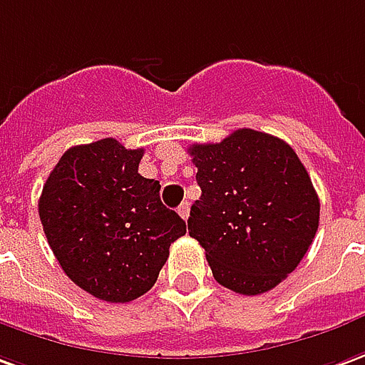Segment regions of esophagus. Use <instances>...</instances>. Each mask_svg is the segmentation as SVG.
I'll use <instances>...</instances> for the list:
<instances>
[{
  "label": "esophagus",
  "instance_id": "34e87169",
  "mask_svg": "<svg viewBox=\"0 0 365 365\" xmlns=\"http://www.w3.org/2000/svg\"><path fill=\"white\" fill-rule=\"evenodd\" d=\"M178 213H180V217L182 219L190 217V203H187V201H183L182 205L178 207Z\"/></svg>",
  "mask_w": 365,
  "mask_h": 365
}]
</instances>
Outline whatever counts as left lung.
I'll return each mask as SVG.
<instances>
[{
  "label": "left lung",
  "instance_id": "8db88e82",
  "mask_svg": "<svg viewBox=\"0 0 365 365\" xmlns=\"http://www.w3.org/2000/svg\"><path fill=\"white\" fill-rule=\"evenodd\" d=\"M201 197L187 229L225 289L255 297L274 289L312 245L320 201L284 140L251 128L190 148Z\"/></svg>",
  "mask_w": 365,
  "mask_h": 365
}]
</instances>
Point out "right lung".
<instances>
[{
	"instance_id": "add662e5",
	"label": "right lung",
	"mask_w": 365,
	"mask_h": 365,
	"mask_svg": "<svg viewBox=\"0 0 365 365\" xmlns=\"http://www.w3.org/2000/svg\"><path fill=\"white\" fill-rule=\"evenodd\" d=\"M144 150L103 138L68 148L43 185L39 217L58 264L76 287L130 302L154 287L185 221L138 174Z\"/></svg>"
}]
</instances>
